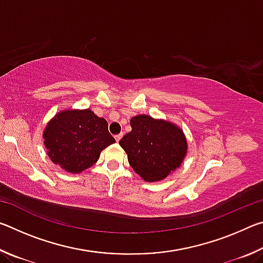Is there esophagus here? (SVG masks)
Masks as SVG:
<instances>
[{"instance_id":"esophagus-1","label":"esophagus","mask_w":263,"mask_h":263,"mask_svg":"<svg viewBox=\"0 0 263 263\" xmlns=\"http://www.w3.org/2000/svg\"><path fill=\"white\" fill-rule=\"evenodd\" d=\"M121 138H122V135H117V136H115V139H116V141H119L121 140Z\"/></svg>"}]
</instances>
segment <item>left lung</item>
<instances>
[{
    "instance_id": "8db88e82",
    "label": "left lung",
    "mask_w": 263,
    "mask_h": 263,
    "mask_svg": "<svg viewBox=\"0 0 263 263\" xmlns=\"http://www.w3.org/2000/svg\"><path fill=\"white\" fill-rule=\"evenodd\" d=\"M131 132L119 145L133 171L146 182H160L174 173L188 153L183 130L176 124L148 115L131 118Z\"/></svg>"
}]
</instances>
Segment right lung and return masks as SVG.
I'll list each match as a JSON object with an SVG mask.
<instances>
[{
    "label": "right lung",
    "mask_w": 263,
    "mask_h": 263,
    "mask_svg": "<svg viewBox=\"0 0 263 263\" xmlns=\"http://www.w3.org/2000/svg\"><path fill=\"white\" fill-rule=\"evenodd\" d=\"M48 158L65 172L80 174L97 162L101 152L116 142L108 122L90 109H65L43 131Z\"/></svg>",
    "instance_id": "obj_1"
}]
</instances>
